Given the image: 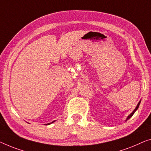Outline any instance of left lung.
Listing matches in <instances>:
<instances>
[{
  "label": "left lung",
  "mask_w": 151,
  "mask_h": 151,
  "mask_svg": "<svg viewBox=\"0 0 151 151\" xmlns=\"http://www.w3.org/2000/svg\"><path fill=\"white\" fill-rule=\"evenodd\" d=\"M140 102H141V101H140V102H138V105H137V106L136 107V109H135L134 110V111H133V112H132V113H131V114H129V115L127 116V119H126V120H125L126 121H127V120H128V119H129L130 118H131V117H132V116H133V114H134V112H136V111H137V110H138V107H139V106H140Z\"/></svg>",
  "instance_id": "8db88e82"
}]
</instances>
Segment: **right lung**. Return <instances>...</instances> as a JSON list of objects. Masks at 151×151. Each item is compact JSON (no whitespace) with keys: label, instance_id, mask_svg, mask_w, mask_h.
I'll list each match as a JSON object with an SVG mask.
<instances>
[{"label":"right lung","instance_id":"1","mask_svg":"<svg viewBox=\"0 0 151 151\" xmlns=\"http://www.w3.org/2000/svg\"><path fill=\"white\" fill-rule=\"evenodd\" d=\"M53 122H55V121H53V122H51V123H47V124H46V125H50L51 123H53Z\"/></svg>","mask_w":151,"mask_h":151}]
</instances>
